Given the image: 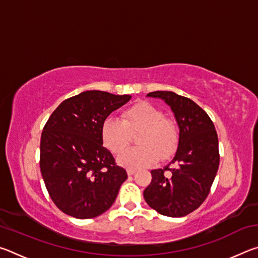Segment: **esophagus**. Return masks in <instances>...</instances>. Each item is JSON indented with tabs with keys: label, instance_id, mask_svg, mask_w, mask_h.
<instances>
[{
	"label": "esophagus",
	"instance_id": "34e87169",
	"mask_svg": "<svg viewBox=\"0 0 258 258\" xmlns=\"http://www.w3.org/2000/svg\"><path fill=\"white\" fill-rule=\"evenodd\" d=\"M126 172H127V175H133V174L135 173V172H137V169H134V168H127V171H126Z\"/></svg>",
	"mask_w": 258,
	"mask_h": 258
}]
</instances>
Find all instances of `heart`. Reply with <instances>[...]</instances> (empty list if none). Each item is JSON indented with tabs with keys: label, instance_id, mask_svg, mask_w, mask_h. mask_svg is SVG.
Listing matches in <instances>:
<instances>
[{
	"label": "heart",
	"instance_id": "1",
	"mask_svg": "<svg viewBox=\"0 0 258 258\" xmlns=\"http://www.w3.org/2000/svg\"><path fill=\"white\" fill-rule=\"evenodd\" d=\"M139 131V147L125 150L118 157V163L125 167L149 166L158 158H169L176 151L178 131L175 123L166 118L163 111L148 102H140L126 109L121 119L113 116L107 117L101 125L100 135L103 146L117 155L128 146L130 133Z\"/></svg>",
	"mask_w": 258,
	"mask_h": 258
}]
</instances>
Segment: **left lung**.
Segmentation results:
<instances>
[{
  "mask_svg": "<svg viewBox=\"0 0 258 258\" xmlns=\"http://www.w3.org/2000/svg\"><path fill=\"white\" fill-rule=\"evenodd\" d=\"M147 97L159 98L171 107L180 137L171 163L151 171L152 180L143 197L161 215L185 216L205 202L216 176L220 154L215 126L189 98L169 91H156Z\"/></svg>",
  "mask_w": 258,
  "mask_h": 258,
  "instance_id": "left-lung-1",
  "label": "left lung"
}]
</instances>
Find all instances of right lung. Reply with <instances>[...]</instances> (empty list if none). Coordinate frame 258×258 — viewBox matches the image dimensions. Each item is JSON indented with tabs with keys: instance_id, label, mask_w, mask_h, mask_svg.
<instances>
[{
	"instance_id": "obj_1",
	"label": "right lung",
	"mask_w": 258,
	"mask_h": 258,
	"mask_svg": "<svg viewBox=\"0 0 258 258\" xmlns=\"http://www.w3.org/2000/svg\"><path fill=\"white\" fill-rule=\"evenodd\" d=\"M130 99L126 94L85 91L61 102L47 119L41 137V173L52 202L67 215H101L127 178L102 146L100 130Z\"/></svg>"
}]
</instances>
